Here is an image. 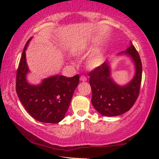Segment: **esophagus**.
<instances>
[{"label": "esophagus", "instance_id": "obj_1", "mask_svg": "<svg viewBox=\"0 0 159 159\" xmlns=\"http://www.w3.org/2000/svg\"><path fill=\"white\" fill-rule=\"evenodd\" d=\"M80 81H83V82H84V81H86V80H87V78H86L85 76H80Z\"/></svg>", "mask_w": 159, "mask_h": 159}]
</instances>
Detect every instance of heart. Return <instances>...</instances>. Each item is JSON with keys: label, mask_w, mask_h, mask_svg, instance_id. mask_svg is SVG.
<instances>
[{"label": "heart", "mask_w": 159, "mask_h": 159, "mask_svg": "<svg viewBox=\"0 0 159 159\" xmlns=\"http://www.w3.org/2000/svg\"><path fill=\"white\" fill-rule=\"evenodd\" d=\"M104 60V56L100 51H96L90 56L88 60V65L92 67H96L102 63Z\"/></svg>", "instance_id": "obj_1"}]
</instances>
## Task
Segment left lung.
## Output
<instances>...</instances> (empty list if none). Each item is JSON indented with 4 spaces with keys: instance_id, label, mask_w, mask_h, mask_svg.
<instances>
[{
    "instance_id": "obj_1",
    "label": "left lung",
    "mask_w": 159,
    "mask_h": 159,
    "mask_svg": "<svg viewBox=\"0 0 159 159\" xmlns=\"http://www.w3.org/2000/svg\"><path fill=\"white\" fill-rule=\"evenodd\" d=\"M123 53L131 57L135 65V75L127 85L120 86L114 82L107 61L88 74L93 93L91 102L102 116L109 117L124 114L132 108L139 96L142 73L140 57L132 43L120 54Z\"/></svg>"
}]
</instances>
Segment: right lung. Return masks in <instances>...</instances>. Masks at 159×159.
Listing matches in <instances>:
<instances>
[{"instance_id":"right-lung-1","label":"right lung","mask_w":159,"mask_h":159,"mask_svg":"<svg viewBox=\"0 0 159 159\" xmlns=\"http://www.w3.org/2000/svg\"><path fill=\"white\" fill-rule=\"evenodd\" d=\"M31 39L26 42L16 76V92L21 104L35 119L42 123H57L63 119L69 109L79 75L73 77L54 76L41 84L30 85L26 79L29 69L25 51Z\"/></svg>"}]
</instances>
